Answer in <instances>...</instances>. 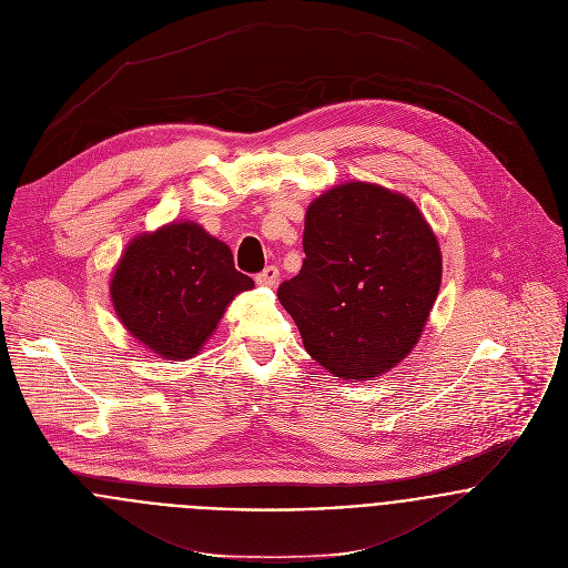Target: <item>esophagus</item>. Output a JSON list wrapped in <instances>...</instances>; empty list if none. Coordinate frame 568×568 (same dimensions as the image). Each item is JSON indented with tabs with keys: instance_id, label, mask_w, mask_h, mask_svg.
<instances>
[{
	"instance_id": "esophagus-1",
	"label": "esophagus",
	"mask_w": 568,
	"mask_h": 568,
	"mask_svg": "<svg viewBox=\"0 0 568 568\" xmlns=\"http://www.w3.org/2000/svg\"><path fill=\"white\" fill-rule=\"evenodd\" d=\"M255 282H257L260 286H268V288H273V286L280 282V271H277L275 266H266V268L255 277Z\"/></svg>"
}]
</instances>
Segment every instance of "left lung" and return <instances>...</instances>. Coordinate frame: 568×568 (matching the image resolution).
<instances>
[{
  "label": "left lung",
  "mask_w": 568,
  "mask_h": 568,
  "mask_svg": "<svg viewBox=\"0 0 568 568\" xmlns=\"http://www.w3.org/2000/svg\"><path fill=\"white\" fill-rule=\"evenodd\" d=\"M302 246V271L277 297L308 356L352 383L403 363L443 275L438 240L418 205L378 183H337L308 203Z\"/></svg>",
  "instance_id": "left-lung-1"
}]
</instances>
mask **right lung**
<instances>
[{
    "label": "right lung",
    "mask_w": 568,
    "mask_h": 568,
    "mask_svg": "<svg viewBox=\"0 0 568 568\" xmlns=\"http://www.w3.org/2000/svg\"><path fill=\"white\" fill-rule=\"evenodd\" d=\"M255 282L240 273L229 244L196 221L139 233L109 280L113 311L132 337L163 361H190L225 308Z\"/></svg>",
    "instance_id": "obj_1"
}]
</instances>
